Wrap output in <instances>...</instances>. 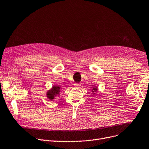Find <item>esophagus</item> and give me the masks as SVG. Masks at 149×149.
<instances>
[{"mask_svg":"<svg viewBox=\"0 0 149 149\" xmlns=\"http://www.w3.org/2000/svg\"><path fill=\"white\" fill-rule=\"evenodd\" d=\"M80 86H81V85H80L79 84H74V86L76 87V88H79Z\"/></svg>","mask_w":149,"mask_h":149,"instance_id":"esophagus-1","label":"esophagus"}]
</instances>
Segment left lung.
Returning <instances> with one entry per match:
<instances>
[{"label": "left lung", "mask_w": 149, "mask_h": 149, "mask_svg": "<svg viewBox=\"0 0 149 149\" xmlns=\"http://www.w3.org/2000/svg\"><path fill=\"white\" fill-rule=\"evenodd\" d=\"M92 92L93 93V94H95L94 93H95V92H97V91H98V88H97V86H94V87H93V89H92Z\"/></svg>", "instance_id": "8db88e82"}]
</instances>
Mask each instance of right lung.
Returning a JSON list of instances; mask_svg holds the SVG:
<instances>
[{
  "label": "right lung",
  "mask_w": 149,
  "mask_h": 149,
  "mask_svg": "<svg viewBox=\"0 0 149 149\" xmlns=\"http://www.w3.org/2000/svg\"><path fill=\"white\" fill-rule=\"evenodd\" d=\"M61 91V87L58 85H53L52 88L49 89L47 93V98L52 101L55 98L56 96H58L60 94V92Z\"/></svg>",
  "instance_id": "1"
}]
</instances>
